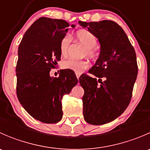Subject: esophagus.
Returning a JSON list of instances; mask_svg holds the SVG:
<instances>
[{
  "instance_id": "esophagus-1",
  "label": "esophagus",
  "mask_w": 150,
  "mask_h": 150,
  "mask_svg": "<svg viewBox=\"0 0 150 150\" xmlns=\"http://www.w3.org/2000/svg\"><path fill=\"white\" fill-rule=\"evenodd\" d=\"M80 76H81V74L76 73V77H77V78H78V79L80 78Z\"/></svg>"
}]
</instances>
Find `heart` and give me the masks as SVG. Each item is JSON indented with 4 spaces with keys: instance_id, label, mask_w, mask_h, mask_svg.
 Here are the masks:
<instances>
[{
    "instance_id": "obj_1",
    "label": "heart",
    "mask_w": 150,
    "mask_h": 150,
    "mask_svg": "<svg viewBox=\"0 0 150 150\" xmlns=\"http://www.w3.org/2000/svg\"><path fill=\"white\" fill-rule=\"evenodd\" d=\"M75 39L77 41L86 48L84 55L88 58L94 59L97 57L98 53L94 47L97 44V38L91 32L86 30H80L75 33ZM70 36L67 35L60 41V52L62 57H67L70 45ZM64 69H70L75 73H81L89 67V62L87 60H75L70 59L64 61L62 64Z\"/></svg>"
}]
</instances>
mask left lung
<instances>
[{"instance_id": "1", "label": "left lung", "mask_w": 150, "mask_h": 150, "mask_svg": "<svg viewBox=\"0 0 150 150\" xmlns=\"http://www.w3.org/2000/svg\"><path fill=\"white\" fill-rule=\"evenodd\" d=\"M79 24L100 43V54L89 69L95 78L83 75V116L91 125H103L121 115L131 102L138 74L135 50L120 25L110 20ZM104 81H102V78Z\"/></svg>"}]
</instances>
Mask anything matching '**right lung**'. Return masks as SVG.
<instances>
[{
    "label": "right lung",
    "mask_w": 150,
    "mask_h": 150,
    "mask_svg": "<svg viewBox=\"0 0 150 150\" xmlns=\"http://www.w3.org/2000/svg\"><path fill=\"white\" fill-rule=\"evenodd\" d=\"M68 27L62 19L39 18L25 33L18 48V99L33 118L44 123L62 120L63 96L78 82L70 69H61L58 78L50 76L51 69L61 59L60 41Z\"/></svg>",
    "instance_id": "obj_1"
}]
</instances>
